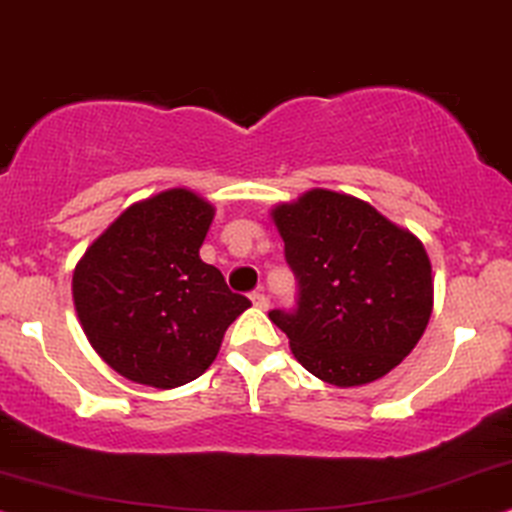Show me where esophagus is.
I'll use <instances>...</instances> for the list:
<instances>
[{
  "label": "esophagus",
  "mask_w": 512,
  "mask_h": 512,
  "mask_svg": "<svg viewBox=\"0 0 512 512\" xmlns=\"http://www.w3.org/2000/svg\"><path fill=\"white\" fill-rule=\"evenodd\" d=\"M251 301H254V306H256V308H261V311H266V308L270 306L268 296L263 294V292H254V294H251Z\"/></svg>",
  "instance_id": "esophagus-1"
}]
</instances>
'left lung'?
I'll list each match as a JSON object with an SVG mask.
<instances>
[{
  "label": "left lung",
  "instance_id": "1",
  "mask_svg": "<svg viewBox=\"0 0 512 512\" xmlns=\"http://www.w3.org/2000/svg\"><path fill=\"white\" fill-rule=\"evenodd\" d=\"M296 306L268 313L294 358L334 387L380 380L430 323L432 266L413 232L349 194L311 189L273 208Z\"/></svg>",
  "mask_w": 512,
  "mask_h": 512
}]
</instances>
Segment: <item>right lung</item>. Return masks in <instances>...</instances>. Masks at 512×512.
Segmentation results:
<instances>
[{
	"instance_id": "add662e5",
	"label": "right lung",
	"mask_w": 512,
	"mask_h": 512,
	"mask_svg": "<svg viewBox=\"0 0 512 512\" xmlns=\"http://www.w3.org/2000/svg\"><path fill=\"white\" fill-rule=\"evenodd\" d=\"M211 220L206 199L168 189L125 208L75 266L80 325L118 375L156 389L197 380L251 306L199 258Z\"/></svg>"
}]
</instances>
